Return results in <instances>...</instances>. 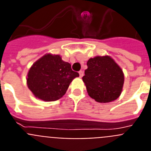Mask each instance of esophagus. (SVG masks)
I'll use <instances>...</instances> for the list:
<instances>
[{
  "label": "esophagus",
  "instance_id": "1",
  "mask_svg": "<svg viewBox=\"0 0 151 151\" xmlns=\"http://www.w3.org/2000/svg\"><path fill=\"white\" fill-rule=\"evenodd\" d=\"M78 73H79V76H80V77H82V76H83V75H84L83 71H82V70H81V71L78 72Z\"/></svg>",
  "mask_w": 151,
  "mask_h": 151
}]
</instances>
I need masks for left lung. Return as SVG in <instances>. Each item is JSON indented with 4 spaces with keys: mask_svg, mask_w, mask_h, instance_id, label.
<instances>
[{
    "mask_svg": "<svg viewBox=\"0 0 151 151\" xmlns=\"http://www.w3.org/2000/svg\"><path fill=\"white\" fill-rule=\"evenodd\" d=\"M82 77L88 94L99 103H109L120 96L124 74L118 64L109 56H97L87 62Z\"/></svg>",
    "mask_w": 151,
    "mask_h": 151,
    "instance_id": "obj_1",
    "label": "left lung"
}]
</instances>
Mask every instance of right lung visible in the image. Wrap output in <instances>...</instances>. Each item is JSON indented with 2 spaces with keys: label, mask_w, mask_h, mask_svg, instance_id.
<instances>
[{
  "label": "right lung",
  "mask_w": 151,
  "mask_h": 151,
  "mask_svg": "<svg viewBox=\"0 0 151 151\" xmlns=\"http://www.w3.org/2000/svg\"><path fill=\"white\" fill-rule=\"evenodd\" d=\"M78 76L60 56L47 54L31 66L26 80L28 88L37 98L55 101L66 94L69 84Z\"/></svg>",
  "instance_id": "obj_1"
}]
</instances>
